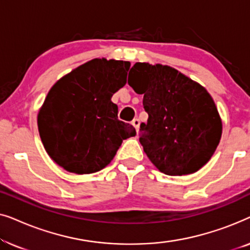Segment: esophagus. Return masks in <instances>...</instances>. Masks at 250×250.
I'll return each mask as SVG.
<instances>
[{
	"mask_svg": "<svg viewBox=\"0 0 250 250\" xmlns=\"http://www.w3.org/2000/svg\"><path fill=\"white\" fill-rule=\"evenodd\" d=\"M132 124H133V126H134V127H135L136 132H139V129H140V119H139V118H134V119H133Z\"/></svg>",
	"mask_w": 250,
	"mask_h": 250,
	"instance_id": "esophagus-1",
	"label": "esophagus"
}]
</instances>
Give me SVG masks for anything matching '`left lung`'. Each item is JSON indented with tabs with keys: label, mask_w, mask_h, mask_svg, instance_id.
<instances>
[{
	"label": "left lung",
	"mask_w": 250,
	"mask_h": 250,
	"mask_svg": "<svg viewBox=\"0 0 250 250\" xmlns=\"http://www.w3.org/2000/svg\"><path fill=\"white\" fill-rule=\"evenodd\" d=\"M128 84L143 94L149 118L140 126V143L153 165L167 175L200 169L222 135L220 115L209 93L172 67L146 62L131 68Z\"/></svg>",
	"instance_id": "left-lung-1"
}]
</instances>
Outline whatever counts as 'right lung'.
<instances>
[{"instance_id": "obj_1", "label": "right lung", "mask_w": 250, "mask_h": 250, "mask_svg": "<svg viewBox=\"0 0 250 250\" xmlns=\"http://www.w3.org/2000/svg\"><path fill=\"white\" fill-rule=\"evenodd\" d=\"M128 61L93 59L51 88L37 118L44 148L58 165L75 174L104 168L123 140L135 135L118 119L111 97L126 84Z\"/></svg>"}]
</instances>
